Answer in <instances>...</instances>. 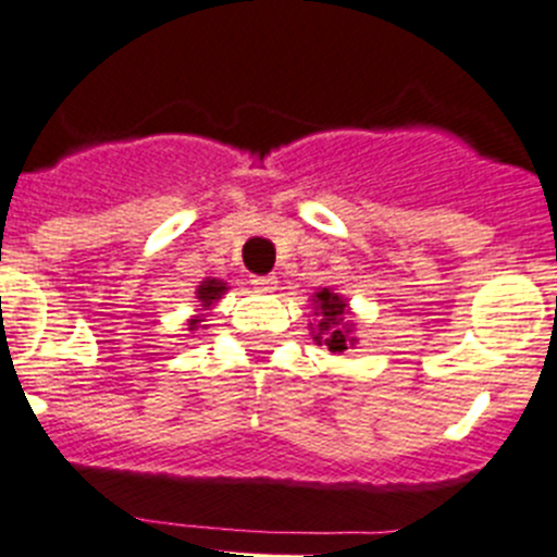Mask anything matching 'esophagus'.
Wrapping results in <instances>:
<instances>
[{
	"instance_id": "1",
	"label": "esophagus",
	"mask_w": 557,
	"mask_h": 557,
	"mask_svg": "<svg viewBox=\"0 0 557 557\" xmlns=\"http://www.w3.org/2000/svg\"><path fill=\"white\" fill-rule=\"evenodd\" d=\"M252 285L258 290H263V294H272V290H277V277H272V274L269 277H255Z\"/></svg>"
}]
</instances>
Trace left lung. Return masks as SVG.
Wrapping results in <instances>:
<instances>
[{
  "mask_svg": "<svg viewBox=\"0 0 557 557\" xmlns=\"http://www.w3.org/2000/svg\"><path fill=\"white\" fill-rule=\"evenodd\" d=\"M313 321H310V335L319 346H326L332 355H343L346 349H355L357 324L351 315L349 299H343L335 288H319L313 296Z\"/></svg>",
  "mask_w": 557,
  "mask_h": 557,
  "instance_id": "left-lung-1",
  "label": "left lung"
}]
</instances>
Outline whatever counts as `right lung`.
I'll return each instance as SVG.
<instances>
[{"mask_svg": "<svg viewBox=\"0 0 557 557\" xmlns=\"http://www.w3.org/2000/svg\"><path fill=\"white\" fill-rule=\"evenodd\" d=\"M227 288H231V285H227L225 280H216V277H206L200 285H197V290H195V315L189 319V330L191 332L200 330V326L206 330V326H208L206 315L216 308V302H220L222 296L227 294Z\"/></svg>", "mask_w": 557, "mask_h": 557, "instance_id": "right-lung-1", "label": "right lung"}]
</instances>
